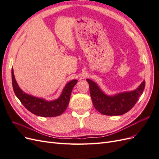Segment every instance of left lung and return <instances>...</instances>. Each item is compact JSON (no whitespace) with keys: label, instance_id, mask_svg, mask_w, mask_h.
<instances>
[{"label":"left lung","instance_id":"obj_1","mask_svg":"<svg viewBox=\"0 0 159 159\" xmlns=\"http://www.w3.org/2000/svg\"><path fill=\"white\" fill-rule=\"evenodd\" d=\"M89 85L91 100L95 108L105 115H121L131 110L142 95L145 86L143 81L135 90L118 93L113 96L105 95L95 82L86 80Z\"/></svg>","mask_w":159,"mask_h":159}]
</instances>
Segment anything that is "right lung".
I'll return each mask as SVG.
<instances>
[{
    "instance_id": "right-lung-1",
    "label": "right lung",
    "mask_w": 159,
    "mask_h": 159,
    "mask_svg": "<svg viewBox=\"0 0 159 159\" xmlns=\"http://www.w3.org/2000/svg\"><path fill=\"white\" fill-rule=\"evenodd\" d=\"M12 82L14 93L29 111L38 116L52 117L60 115L66 109L70 102L71 91L78 80H74L67 84L60 98L50 102L33 97L22 91L16 83L12 68Z\"/></svg>"
}]
</instances>
